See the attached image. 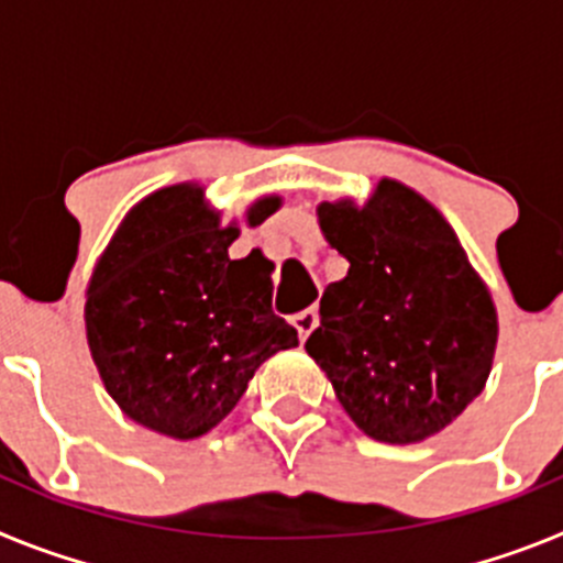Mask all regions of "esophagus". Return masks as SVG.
I'll use <instances>...</instances> for the list:
<instances>
[{
    "label": "esophagus",
    "instance_id": "34e87169",
    "mask_svg": "<svg viewBox=\"0 0 563 563\" xmlns=\"http://www.w3.org/2000/svg\"><path fill=\"white\" fill-rule=\"evenodd\" d=\"M292 327H296V332H298V341H307V338H310V332L318 327V312L316 310L298 312V316L292 318Z\"/></svg>",
    "mask_w": 563,
    "mask_h": 563
}]
</instances>
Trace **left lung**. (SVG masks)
Instances as JSON below:
<instances>
[{"label": "left lung", "instance_id": "1", "mask_svg": "<svg viewBox=\"0 0 563 563\" xmlns=\"http://www.w3.org/2000/svg\"><path fill=\"white\" fill-rule=\"evenodd\" d=\"M316 213L350 271L321 296L307 352L366 437L411 445L440 434L494 366L499 316L485 278L449 220L400 180Z\"/></svg>", "mask_w": 563, "mask_h": 563}]
</instances>
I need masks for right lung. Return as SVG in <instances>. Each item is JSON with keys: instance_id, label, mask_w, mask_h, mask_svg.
<instances>
[{"instance_id": "obj_1", "label": "right lung", "mask_w": 563, "mask_h": 563, "mask_svg": "<svg viewBox=\"0 0 563 563\" xmlns=\"http://www.w3.org/2000/svg\"><path fill=\"white\" fill-rule=\"evenodd\" d=\"M282 208L251 202L247 225ZM239 222L222 225L200 183H177L129 208L87 285L89 355L118 409L148 431L197 440L233 411L267 357L298 346L271 310V265L231 258Z\"/></svg>"}]
</instances>
